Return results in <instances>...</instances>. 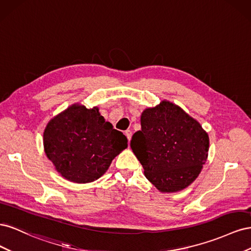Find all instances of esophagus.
<instances>
[{
    "mask_svg": "<svg viewBox=\"0 0 251 251\" xmlns=\"http://www.w3.org/2000/svg\"><path fill=\"white\" fill-rule=\"evenodd\" d=\"M125 134H126V138H127L128 142H130V141H131V138H132V131L126 130V131L125 132Z\"/></svg>",
    "mask_w": 251,
    "mask_h": 251,
    "instance_id": "obj_1",
    "label": "esophagus"
}]
</instances>
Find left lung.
<instances>
[{
	"mask_svg": "<svg viewBox=\"0 0 251 251\" xmlns=\"http://www.w3.org/2000/svg\"><path fill=\"white\" fill-rule=\"evenodd\" d=\"M141 131L131 140L147 179L162 193L187 187L207 159L209 139L198 121L178 105L161 101L141 114Z\"/></svg>",
	"mask_w": 251,
	"mask_h": 251,
	"instance_id": "8db88e82",
	"label": "left lung"
}]
</instances>
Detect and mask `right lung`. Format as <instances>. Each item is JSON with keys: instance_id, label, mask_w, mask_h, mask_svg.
<instances>
[{"instance_id": "right-lung-1", "label": "right lung", "mask_w": 251, "mask_h": 251, "mask_svg": "<svg viewBox=\"0 0 251 251\" xmlns=\"http://www.w3.org/2000/svg\"><path fill=\"white\" fill-rule=\"evenodd\" d=\"M47 157L57 172L76 183L92 182L127 148V138L105 121L97 108L74 104L50 120L44 132Z\"/></svg>"}]
</instances>
